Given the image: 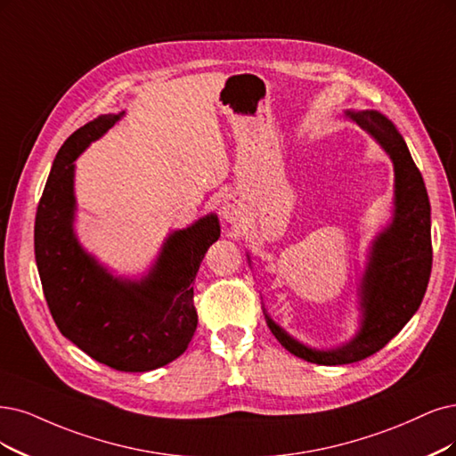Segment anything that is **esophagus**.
Returning <instances> with one entry per match:
<instances>
[{"mask_svg":"<svg viewBox=\"0 0 456 456\" xmlns=\"http://www.w3.org/2000/svg\"><path fill=\"white\" fill-rule=\"evenodd\" d=\"M240 214H242V208H240L239 199L232 197V195H227L224 199V202H222V216H224V219H227L229 224H232V222H237V219L240 217Z\"/></svg>","mask_w":456,"mask_h":456,"instance_id":"34e87169","label":"esophagus"}]
</instances>
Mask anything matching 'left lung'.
I'll list each match as a JSON object with an SVG mask.
<instances>
[{
	"label": "left lung",
	"mask_w": 456,
	"mask_h": 456,
	"mask_svg": "<svg viewBox=\"0 0 456 456\" xmlns=\"http://www.w3.org/2000/svg\"><path fill=\"white\" fill-rule=\"evenodd\" d=\"M346 116L387 151L395 167L393 222L376 237L359 289L361 329L344 346L314 349L295 340L265 312L268 329L285 349L325 366L362 361L389 344L419 310L432 271L430 200L402 134L378 110H346Z\"/></svg>",
	"instance_id": "left-lung-1"
}]
</instances>
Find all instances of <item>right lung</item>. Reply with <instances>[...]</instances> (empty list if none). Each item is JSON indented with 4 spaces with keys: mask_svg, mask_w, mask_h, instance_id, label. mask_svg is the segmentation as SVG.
I'll use <instances>...</instances> for the list:
<instances>
[{
    "mask_svg": "<svg viewBox=\"0 0 456 456\" xmlns=\"http://www.w3.org/2000/svg\"><path fill=\"white\" fill-rule=\"evenodd\" d=\"M124 116L103 114L63 142L36 216V261L60 332L120 372H148L178 359L197 329L193 281L219 239L216 214L167 237L142 280L112 276L75 234V159Z\"/></svg>",
    "mask_w": 456,
    "mask_h": 456,
    "instance_id": "obj_1",
    "label": "right lung"
}]
</instances>
